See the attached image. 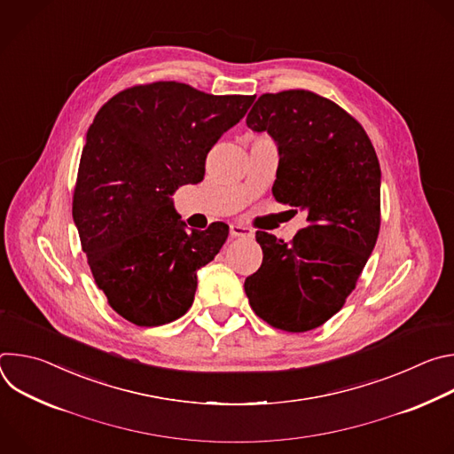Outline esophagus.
<instances>
[{
  "label": "esophagus",
  "instance_id": "esophagus-1",
  "mask_svg": "<svg viewBox=\"0 0 454 454\" xmlns=\"http://www.w3.org/2000/svg\"><path fill=\"white\" fill-rule=\"evenodd\" d=\"M230 235L246 239V237H253V231L246 226H240V224H230Z\"/></svg>",
  "mask_w": 454,
  "mask_h": 454
}]
</instances>
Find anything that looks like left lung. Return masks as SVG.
Instances as JSON below:
<instances>
[{
    "mask_svg": "<svg viewBox=\"0 0 454 454\" xmlns=\"http://www.w3.org/2000/svg\"><path fill=\"white\" fill-rule=\"evenodd\" d=\"M247 127L278 147L273 196L307 214L287 244L256 231L264 258L244 291L258 317L287 333L323 325L345 303L380 226V167L357 120L303 90L266 93Z\"/></svg>",
    "mask_w": 454,
    "mask_h": 454,
    "instance_id": "8db88e82",
    "label": "left lung"
}]
</instances>
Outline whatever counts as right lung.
I'll list each match as a JSON object with an SVG mask.
<instances>
[{
  "label": "right lung",
  "instance_id": "add662e5",
  "mask_svg": "<svg viewBox=\"0 0 454 454\" xmlns=\"http://www.w3.org/2000/svg\"><path fill=\"white\" fill-rule=\"evenodd\" d=\"M253 100L154 82L114 95L90 125L74 223L97 286L135 325L158 327L183 316L198 271L226 242L224 223L188 231L172 193L203 181L207 154Z\"/></svg>",
  "mask_w": 454,
  "mask_h": 454
}]
</instances>
